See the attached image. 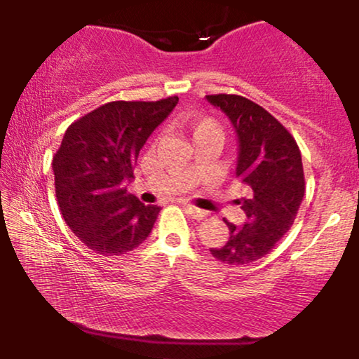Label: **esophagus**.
<instances>
[{
    "instance_id": "1",
    "label": "esophagus",
    "mask_w": 359,
    "mask_h": 359,
    "mask_svg": "<svg viewBox=\"0 0 359 359\" xmlns=\"http://www.w3.org/2000/svg\"><path fill=\"white\" fill-rule=\"evenodd\" d=\"M184 209H185V212L191 214V216L194 217V219H197V221H203V219H205V217H208V212L203 211V209L196 208V205L184 204Z\"/></svg>"
}]
</instances>
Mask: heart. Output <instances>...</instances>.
<instances>
[{
  "mask_svg": "<svg viewBox=\"0 0 359 359\" xmlns=\"http://www.w3.org/2000/svg\"><path fill=\"white\" fill-rule=\"evenodd\" d=\"M182 123L191 131L192 140L203 138L205 135H221L222 137L221 125L211 116H189Z\"/></svg>",
  "mask_w": 359,
  "mask_h": 359,
  "instance_id": "obj_1",
  "label": "heart"
}]
</instances>
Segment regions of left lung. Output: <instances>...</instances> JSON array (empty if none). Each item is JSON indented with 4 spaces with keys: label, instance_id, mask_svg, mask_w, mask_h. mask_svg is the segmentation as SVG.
I'll return each instance as SVG.
<instances>
[{
    "label": "left lung",
    "instance_id": "8db88e82",
    "mask_svg": "<svg viewBox=\"0 0 359 359\" xmlns=\"http://www.w3.org/2000/svg\"><path fill=\"white\" fill-rule=\"evenodd\" d=\"M205 97L231 119L240 145L236 177L248 189L241 199L245 224L224 219L229 238L211 255L228 265H246L269 255L294 224L306 192L302 156L290 131L257 102L238 94Z\"/></svg>",
    "mask_w": 359,
    "mask_h": 359
}]
</instances>
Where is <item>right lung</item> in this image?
<instances>
[{"label":"right lung","instance_id":"obj_1","mask_svg":"<svg viewBox=\"0 0 359 359\" xmlns=\"http://www.w3.org/2000/svg\"><path fill=\"white\" fill-rule=\"evenodd\" d=\"M179 97L111 101L76 119L52 160L55 196L72 233L104 257L142 245L154 228L158 205L126 192L138 154Z\"/></svg>","mask_w":359,"mask_h":359}]
</instances>
